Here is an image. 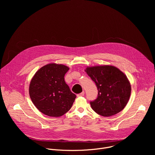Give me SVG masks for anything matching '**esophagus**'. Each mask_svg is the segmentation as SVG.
I'll use <instances>...</instances> for the list:
<instances>
[{
	"instance_id": "1",
	"label": "esophagus",
	"mask_w": 155,
	"mask_h": 155,
	"mask_svg": "<svg viewBox=\"0 0 155 155\" xmlns=\"http://www.w3.org/2000/svg\"><path fill=\"white\" fill-rule=\"evenodd\" d=\"M84 91H83V92H81V93H79V94H77V96H78V97L83 96H84Z\"/></svg>"
}]
</instances>
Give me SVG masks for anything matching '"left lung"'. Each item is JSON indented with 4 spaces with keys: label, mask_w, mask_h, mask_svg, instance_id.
Masks as SVG:
<instances>
[{
    "label": "left lung",
    "mask_w": 155,
    "mask_h": 155,
    "mask_svg": "<svg viewBox=\"0 0 155 155\" xmlns=\"http://www.w3.org/2000/svg\"><path fill=\"white\" fill-rule=\"evenodd\" d=\"M85 71L94 81L98 90L97 98L90 101L94 111L103 117L120 112L130 95V84L126 76L112 65L87 68Z\"/></svg>",
    "instance_id": "left-lung-1"
}]
</instances>
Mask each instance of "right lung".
Returning <instances> with one entry per match:
<instances>
[{
    "mask_svg": "<svg viewBox=\"0 0 155 155\" xmlns=\"http://www.w3.org/2000/svg\"><path fill=\"white\" fill-rule=\"evenodd\" d=\"M69 68L49 64L34 75L29 86L30 97L37 109L49 117H59L71 108L76 95L64 80Z\"/></svg>",
    "mask_w": 155,
    "mask_h": 155,
    "instance_id": "right-lung-1",
    "label": "right lung"
}]
</instances>
